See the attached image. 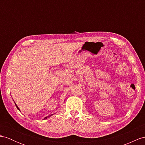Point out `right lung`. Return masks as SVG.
Segmentation results:
<instances>
[{
	"label": "right lung",
	"mask_w": 145,
	"mask_h": 145,
	"mask_svg": "<svg viewBox=\"0 0 145 145\" xmlns=\"http://www.w3.org/2000/svg\"><path fill=\"white\" fill-rule=\"evenodd\" d=\"M15 105H16V108H17V109H18V110L20 111V108H18V106L16 105V104L15 103ZM52 115H54V114H51V115H50V116H47V117H45L44 119H47V118H49V117H50V116H52Z\"/></svg>",
	"instance_id": "add662e5"
}]
</instances>
